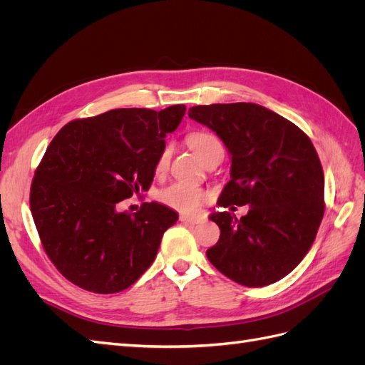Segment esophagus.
<instances>
[{"label": "esophagus", "instance_id": "obj_1", "mask_svg": "<svg viewBox=\"0 0 365 365\" xmlns=\"http://www.w3.org/2000/svg\"><path fill=\"white\" fill-rule=\"evenodd\" d=\"M180 220L182 224H192V225H195V224H200L201 220H202V217L201 216H187V215H181L180 216Z\"/></svg>", "mask_w": 365, "mask_h": 365}]
</instances>
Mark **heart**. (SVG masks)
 Segmentation results:
<instances>
[{
	"label": "heart",
	"mask_w": 365,
	"mask_h": 365,
	"mask_svg": "<svg viewBox=\"0 0 365 365\" xmlns=\"http://www.w3.org/2000/svg\"><path fill=\"white\" fill-rule=\"evenodd\" d=\"M187 141H189L190 148L201 160H204L207 155H210V153L215 150H224L222 143L219 141L216 135L210 134V132H204V130L192 132V134H189V137H187ZM169 155H170V148L165 146L160 152L158 160H157L155 169L158 173H161L165 168H168ZM207 200H208V193L204 189H201L200 185H196L193 182H185V181L173 182L160 192L161 202L182 213L196 212V210L200 208Z\"/></svg>",
	"instance_id": "obj_1"
}]
</instances>
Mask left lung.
Returning <instances> with one entry per match:
<instances>
[{
	"instance_id": "8db88e82",
	"label": "left lung",
	"mask_w": 365,
	"mask_h": 365,
	"mask_svg": "<svg viewBox=\"0 0 365 365\" xmlns=\"http://www.w3.org/2000/svg\"><path fill=\"white\" fill-rule=\"evenodd\" d=\"M189 117L216 132L231 155L219 205H250L240 219L210 215L220 237L207 250L208 260L248 288L279 282L311 250L324 215V173L312 141L256 103L200 105Z\"/></svg>"
}]
</instances>
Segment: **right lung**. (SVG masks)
Wrapping results in <instances>:
<instances>
[{
	"label": "right lung",
	"mask_w": 365,
	"mask_h": 365,
	"mask_svg": "<svg viewBox=\"0 0 365 365\" xmlns=\"http://www.w3.org/2000/svg\"><path fill=\"white\" fill-rule=\"evenodd\" d=\"M184 105L153 111L111 109L73 120L51 140L35 172L30 210L54 267L79 288L115 294L155 260L175 210L145 202L137 213L118 205L148 190L165 135L180 126Z\"/></svg>",
	"instance_id": "add662e5"
}]
</instances>
